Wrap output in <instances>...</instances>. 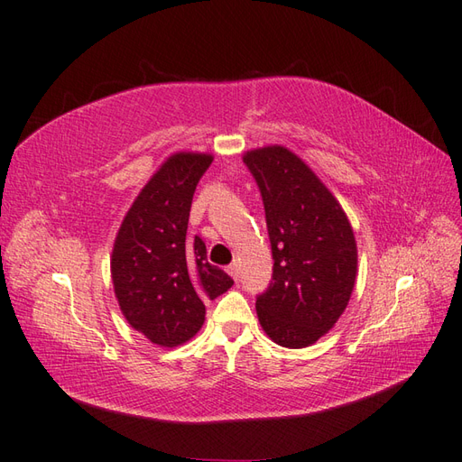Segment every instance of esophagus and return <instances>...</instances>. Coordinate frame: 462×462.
I'll return each mask as SVG.
<instances>
[{
    "label": "esophagus",
    "mask_w": 462,
    "mask_h": 462,
    "mask_svg": "<svg viewBox=\"0 0 462 462\" xmlns=\"http://www.w3.org/2000/svg\"><path fill=\"white\" fill-rule=\"evenodd\" d=\"M227 273L231 274L233 280H239V268H237V264H229L227 266Z\"/></svg>",
    "instance_id": "34e87169"
}]
</instances>
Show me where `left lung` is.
<instances>
[{
	"label": "left lung",
	"mask_w": 462,
	"mask_h": 462,
	"mask_svg": "<svg viewBox=\"0 0 462 462\" xmlns=\"http://www.w3.org/2000/svg\"><path fill=\"white\" fill-rule=\"evenodd\" d=\"M261 189L273 282L256 296L264 333L288 348L316 343L341 318L356 280V243L343 208L286 146L243 156Z\"/></svg>",
	"instance_id": "8db88e82"
}]
</instances>
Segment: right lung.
Masks as SVG:
<instances>
[{
  "label": "right lung",
  "mask_w": 462,
  "mask_h": 462,
  "mask_svg": "<svg viewBox=\"0 0 462 462\" xmlns=\"http://www.w3.org/2000/svg\"><path fill=\"white\" fill-rule=\"evenodd\" d=\"M211 154L176 152L141 189L123 219L111 254V280L133 329L161 346H178L201 329L204 300L233 286L208 263L206 243L186 237L189 208Z\"/></svg>",
  "instance_id": "obj_1"
}]
</instances>
